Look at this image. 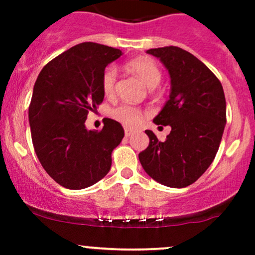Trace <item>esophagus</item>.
<instances>
[{
  "instance_id": "obj_1",
  "label": "esophagus",
  "mask_w": 255,
  "mask_h": 255,
  "mask_svg": "<svg viewBox=\"0 0 255 255\" xmlns=\"http://www.w3.org/2000/svg\"><path fill=\"white\" fill-rule=\"evenodd\" d=\"M133 133H134V130L130 129V128H126V129H125V134H126V137H129V135H132Z\"/></svg>"
}]
</instances>
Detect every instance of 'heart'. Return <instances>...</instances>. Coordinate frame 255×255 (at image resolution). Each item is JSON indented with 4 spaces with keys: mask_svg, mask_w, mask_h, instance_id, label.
Returning a JSON list of instances; mask_svg holds the SVG:
<instances>
[{
    "mask_svg": "<svg viewBox=\"0 0 255 255\" xmlns=\"http://www.w3.org/2000/svg\"><path fill=\"white\" fill-rule=\"evenodd\" d=\"M128 71L135 74L146 87L154 89L158 86L161 80V71L153 60L148 58H137L130 60L126 65ZM116 78H117V70L115 66H109L102 74L101 86L102 91L107 97H111L115 94ZM143 112L137 107L129 106V105H121L111 111V117L118 122L123 123L128 127H134L140 122Z\"/></svg>",
    "mask_w": 255,
    "mask_h": 255,
    "instance_id": "b5f03b06",
    "label": "heart"
}]
</instances>
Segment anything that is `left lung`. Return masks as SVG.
I'll return each instance as SVG.
<instances>
[{"instance_id": "1", "label": "left lung", "mask_w": 255, "mask_h": 255, "mask_svg": "<svg viewBox=\"0 0 255 255\" xmlns=\"http://www.w3.org/2000/svg\"><path fill=\"white\" fill-rule=\"evenodd\" d=\"M170 75V94L153 122L170 126L164 142L145 130L149 145L139 161L151 179L180 189L196 181L215 159L226 126V99L215 74L177 47L149 49Z\"/></svg>"}]
</instances>
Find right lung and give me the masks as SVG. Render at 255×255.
I'll return each mask as SVG.
<instances>
[{
  "instance_id": "right-lung-1",
  "label": "right lung",
  "mask_w": 255,
  "mask_h": 255,
  "mask_svg": "<svg viewBox=\"0 0 255 255\" xmlns=\"http://www.w3.org/2000/svg\"><path fill=\"white\" fill-rule=\"evenodd\" d=\"M122 54L81 43L49 61L33 87L28 118L35 154L49 176L66 189H85L106 176L112 150L125 137L121 123L111 118H105L101 130L85 126L89 112L104 101L105 69Z\"/></svg>"
}]
</instances>
